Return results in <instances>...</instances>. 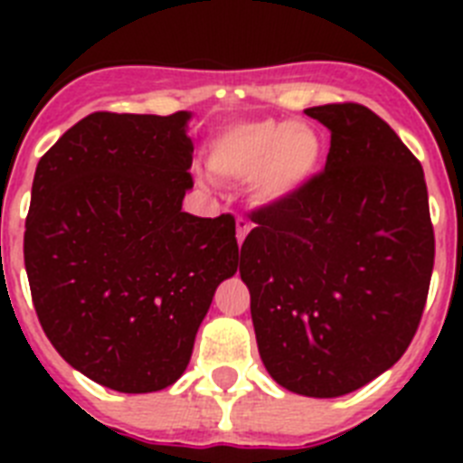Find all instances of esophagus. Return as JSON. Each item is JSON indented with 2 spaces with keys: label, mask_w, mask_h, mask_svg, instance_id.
Instances as JSON below:
<instances>
[{
  "label": "esophagus",
  "mask_w": 463,
  "mask_h": 463,
  "mask_svg": "<svg viewBox=\"0 0 463 463\" xmlns=\"http://www.w3.org/2000/svg\"><path fill=\"white\" fill-rule=\"evenodd\" d=\"M250 234V222L245 218H239L236 220V241H239V245H243L245 236Z\"/></svg>",
  "instance_id": "34e87169"
}]
</instances>
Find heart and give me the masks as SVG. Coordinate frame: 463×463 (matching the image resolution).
<instances>
[{"label": "heart", "mask_w": 463, "mask_h": 463, "mask_svg": "<svg viewBox=\"0 0 463 463\" xmlns=\"http://www.w3.org/2000/svg\"><path fill=\"white\" fill-rule=\"evenodd\" d=\"M208 169L222 181L245 183L257 206L292 202L322 166V138L306 122L241 120L208 138Z\"/></svg>", "instance_id": "obj_1"}]
</instances>
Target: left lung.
Here are the masks:
<instances>
[{"instance_id": "left-lung-1", "label": "left lung", "mask_w": 463, "mask_h": 463, "mask_svg": "<svg viewBox=\"0 0 463 463\" xmlns=\"http://www.w3.org/2000/svg\"><path fill=\"white\" fill-rule=\"evenodd\" d=\"M331 132L325 171L261 208L241 245L260 357L280 387L350 394L392 369L415 336L433 271L422 165L362 104L313 106Z\"/></svg>"}]
</instances>
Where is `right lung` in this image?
Wrapping results in <instances>:
<instances>
[{
    "label": "right lung",
    "mask_w": 463,
    "mask_h": 463,
    "mask_svg": "<svg viewBox=\"0 0 463 463\" xmlns=\"http://www.w3.org/2000/svg\"><path fill=\"white\" fill-rule=\"evenodd\" d=\"M192 113H92L39 159L24 269L48 341L122 394L185 373L218 285L239 267L232 215L183 211Z\"/></svg>",
    "instance_id": "add662e5"
}]
</instances>
